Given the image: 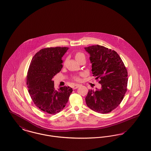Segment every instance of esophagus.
I'll list each match as a JSON object with an SVG mask.
<instances>
[{
  "instance_id": "1",
  "label": "esophagus",
  "mask_w": 151,
  "mask_h": 151,
  "mask_svg": "<svg viewBox=\"0 0 151 151\" xmlns=\"http://www.w3.org/2000/svg\"><path fill=\"white\" fill-rule=\"evenodd\" d=\"M80 84H75V85H73V86H72V88H73V89H76V88H78L79 87H80Z\"/></svg>"
}]
</instances>
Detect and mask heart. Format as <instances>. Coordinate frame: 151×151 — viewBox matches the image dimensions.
<instances>
[{"instance_id": "1", "label": "heart", "mask_w": 151, "mask_h": 151, "mask_svg": "<svg viewBox=\"0 0 151 151\" xmlns=\"http://www.w3.org/2000/svg\"><path fill=\"white\" fill-rule=\"evenodd\" d=\"M83 57H85V55H84L83 53H81V52H78V53H77L75 55V58H76V60L77 61H78L80 58H83ZM74 79L76 80V81H79L80 80L79 78H78V77H75V78H74Z\"/></svg>"}]
</instances>
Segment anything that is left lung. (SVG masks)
Listing matches in <instances>:
<instances>
[{
	"label": "left lung",
	"instance_id": "left-lung-1",
	"mask_svg": "<svg viewBox=\"0 0 151 151\" xmlns=\"http://www.w3.org/2000/svg\"><path fill=\"white\" fill-rule=\"evenodd\" d=\"M84 49L90 55L93 76L101 84L99 90H88L86 104L95 112L110 113L121 104L127 91V70L114 50L98 45Z\"/></svg>",
	"mask_w": 151,
	"mask_h": 151
}]
</instances>
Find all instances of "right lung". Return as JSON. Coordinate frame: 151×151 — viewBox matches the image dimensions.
<instances>
[{
    "instance_id": "right-lung-1",
    "label": "right lung",
    "mask_w": 151,
    "mask_h": 151,
    "mask_svg": "<svg viewBox=\"0 0 151 151\" xmlns=\"http://www.w3.org/2000/svg\"><path fill=\"white\" fill-rule=\"evenodd\" d=\"M67 47H47L32 58L27 75L29 93L35 106L50 114L59 113L67 104L72 89L70 87L55 88L53 77L63 68V56Z\"/></svg>"
}]
</instances>
